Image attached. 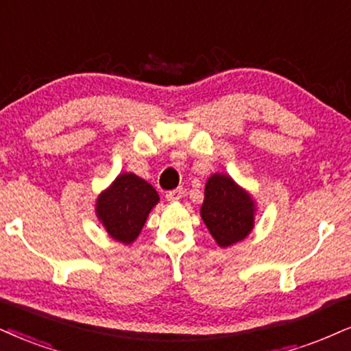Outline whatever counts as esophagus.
I'll list each match as a JSON object with an SVG mask.
<instances>
[{"label":"esophagus","mask_w":351,"mask_h":351,"mask_svg":"<svg viewBox=\"0 0 351 351\" xmlns=\"http://www.w3.org/2000/svg\"><path fill=\"white\" fill-rule=\"evenodd\" d=\"M182 195H184L182 189H174V190H169V192L166 193V198H167V202H177L182 198Z\"/></svg>","instance_id":"34e87169"}]
</instances>
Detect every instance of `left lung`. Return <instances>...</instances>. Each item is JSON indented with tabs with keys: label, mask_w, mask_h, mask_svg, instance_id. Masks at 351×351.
Segmentation results:
<instances>
[{
	"label": "left lung",
	"mask_w": 351,
	"mask_h": 351,
	"mask_svg": "<svg viewBox=\"0 0 351 351\" xmlns=\"http://www.w3.org/2000/svg\"><path fill=\"white\" fill-rule=\"evenodd\" d=\"M252 197L229 176L213 174L205 185L200 215L218 245L229 247L249 236L254 228Z\"/></svg>",
	"instance_id": "8db88e82"
}]
</instances>
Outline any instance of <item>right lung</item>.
I'll list each match as a JSON object with an SVG mask.
<instances>
[{"label":"right lung","mask_w":351,"mask_h":351,"mask_svg":"<svg viewBox=\"0 0 351 351\" xmlns=\"http://www.w3.org/2000/svg\"><path fill=\"white\" fill-rule=\"evenodd\" d=\"M159 195L153 185L135 174H120L96 203V215L109 236L123 244H132L145 226Z\"/></svg>","instance_id":"right-lung-1"}]
</instances>
